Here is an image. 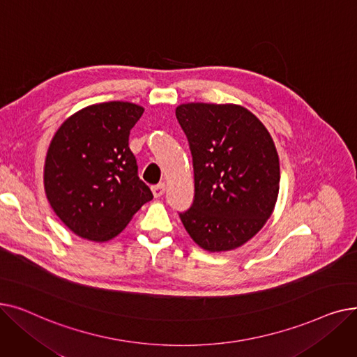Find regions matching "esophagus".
<instances>
[{
  "label": "esophagus",
  "instance_id": "obj_1",
  "mask_svg": "<svg viewBox=\"0 0 357 357\" xmlns=\"http://www.w3.org/2000/svg\"><path fill=\"white\" fill-rule=\"evenodd\" d=\"M165 191H166V185L165 183H158V185L152 186V192H153L155 198L162 197L165 194Z\"/></svg>",
  "mask_w": 357,
  "mask_h": 357
}]
</instances>
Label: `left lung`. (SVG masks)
<instances>
[{
	"mask_svg": "<svg viewBox=\"0 0 357 357\" xmlns=\"http://www.w3.org/2000/svg\"><path fill=\"white\" fill-rule=\"evenodd\" d=\"M176 119L188 139L194 201L179 213L205 250H231L271 217L279 192V158L265 126L233 104H182Z\"/></svg>",
	"mask_w": 357,
	"mask_h": 357,
	"instance_id": "1",
	"label": "left lung"
}]
</instances>
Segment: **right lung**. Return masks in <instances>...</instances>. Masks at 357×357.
<instances>
[{
	"instance_id": "right-lung-1",
	"label": "right lung",
	"mask_w": 357,
	"mask_h": 357,
	"mask_svg": "<svg viewBox=\"0 0 357 357\" xmlns=\"http://www.w3.org/2000/svg\"><path fill=\"white\" fill-rule=\"evenodd\" d=\"M143 111L123 101L89 105L56 131L46 156L45 190L56 215L79 237H116L153 199L128 147L130 130Z\"/></svg>"
}]
</instances>
